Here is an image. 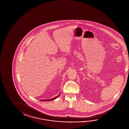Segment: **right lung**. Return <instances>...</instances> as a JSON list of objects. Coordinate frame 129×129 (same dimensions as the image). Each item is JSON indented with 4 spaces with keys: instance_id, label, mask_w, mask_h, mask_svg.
<instances>
[{
    "instance_id": "right-lung-1",
    "label": "right lung",
    "mask_w": 129,
    "mask_h": 129,
    "mask_svg": "<svg viewBox=\"0 0 129 129\" xmlns=\"http://www.w3.org/2000/svg\"><path fill=\"white\" fill-rule=\"evenodd\" d=\"M60 94H59V95L58 96H57L56 97H55V98H52V99H45V100H40V101H51V100H54V99H56L57 98L58 96L60 95Z\"/></svg>"
}]
</instances>
